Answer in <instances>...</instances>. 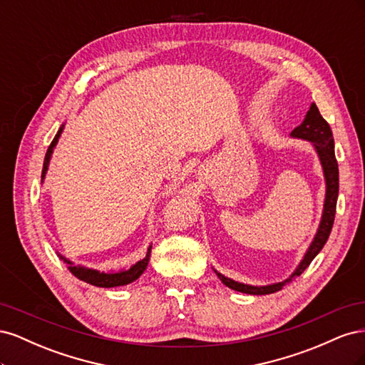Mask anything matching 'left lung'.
<instances>
[{
    "instance_id": "1",
    "label": "left lung",
    "mask_w": 365,
    "mask_h": 365,
    "mask_svg": "<svg viewBox=\"0 0 365 365\" xmlns=\"http://www.w3.org/2000/svg\"><path fill=\"white\" fill-rule=\"evenodd\" d=\"M292 138H300L312 143V146L317 152L323 168L324 175V182H326V195H324V205H323V215L322 220H319V225L317 233L311 242V245L306 250L303 259L298 263V267L294 269V272L289 275L288 279L283 282H277L272 284H264V286H252L236 282L233 279L225 277L224 274H220L215 269L219 280L222 282L230 289H235L237 292H244L250 295H267L280 291L284 284L291 283L295 277H298L311 262L317 257V254L323 250L324 244L327 242L330 231L334 227L335 220V212H336V200H338V189H339V175H338V163L335 158V141L332 135V129H330L327 121L319 114L318 108L315 103L311 105L309 111L303 120L300 126H297L291 132Z\"/></svg>"
}]
</instances>
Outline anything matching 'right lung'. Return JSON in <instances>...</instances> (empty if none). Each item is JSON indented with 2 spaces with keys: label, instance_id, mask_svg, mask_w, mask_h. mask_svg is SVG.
I'll use <instances>...</instances> for the list:
<instances>
[{
  "label": "right lung",
  "instance_id": "add662e5",
  "mask_svg": "<svg viewBox=\"0 0 365 365\" xmlns=\"http://www.w3.org/2000/svg\"><path fill=\"white\" fill-rule=\"evenodd\" d=\"M63 126L65 125H62L59 128L58 134L54 135L51 145L47 149L46 158H43V168H42V175H41V182H43V180H46V175H47V170H48L53 150H54V148H56V145H58L59 137H61L62 130H63ZM150 250H152V245H149L146 256L143 257L141 260H138L135 264H132L129 269H120V271H111V272H103V271L101 272V271H97V269L81 267V264H74L71 260L65 259L62 254H59V252H58V256L65 263L68 264L70 272L73 275H76L77 279H81L82 282H86V283L93 284V286H98V288H115V286H125V284H129L132 282H135L140 277V275L146 271L149 259H150Z\"/></svg>",
  "mask_w": 365,
  "mask_h": 365
}]
</instances>
